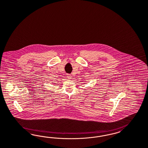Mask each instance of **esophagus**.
<instances>
[{
	"instance_id": "34e87169",
	"label": "esophagus",
	"mask_w": 148,
	"mask_h": 148,
	"mask_svg": "<svg viewBox=\"0 0 148 148\" xmlns=\"http://www.w3.org/2000/svg\"><path fill=\"white\" fill-rule=\"evenodd\" d=\"M72 76L71 74H68L67 75V78L68 79H72Z\"/></svg>"
}]
</instances>
